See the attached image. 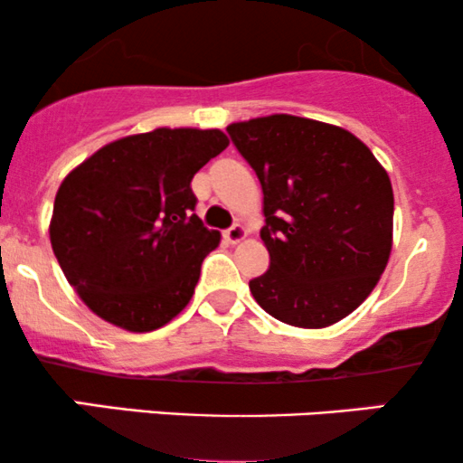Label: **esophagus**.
<instances>
[{
    "instance_id": "1",
    "label": "esophagus",
    "mask_w": 463,
    "mask_h": 463,
    "mask_svg": "<svg viewBox=\"0 0 463 463\" xmlns=\"http://www.w3.org/2000/svg\"><path fill=\"white\" fill-rule=\"evenodd\" d=\"M244 236H247V232H244V227L241 225V222H233L230 230H225V241L232 242V244L241 242Z\"/></svg>"
}]
</instances>
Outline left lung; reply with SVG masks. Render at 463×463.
<instances>
[{
    "mask_svg": "<svg viewBox=\"0 0 463 463\" xmlns=\"http://www.w3.org/2000/svg\"><path fill=\"white\" fill-rule=\"evenodd\" d=\"M262 184L270 266L249 281L264 312L320 329L373 292L392 249L394 194L373 151L346 129L273 114L227 128Z\"/></svg>",
    "mask_w": 463,
    "mask_h": 463,
    "instance_id": "8db88e82",
    "label": "left lung"
}]
</instances>
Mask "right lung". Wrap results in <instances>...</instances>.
<instances>
[{
	"mask_svg": "<svg viewBox=\"0 0 463 463\" xmlns=\"http://www.w3.org/2000/svg\"><path fill=\"white\" fill-rule=\"evenodd\" d=\"M227 145L221 129L160 128L101 146L64 177L49 238L97 317L143 334L188 306L221 241L194 214L190 182Z\"/></svg>",
	"mask_w": 463,
	"mask_h": 463,
	"instance_id": "right-lung-1",
	"label": "right lung"
}]
</instances>
